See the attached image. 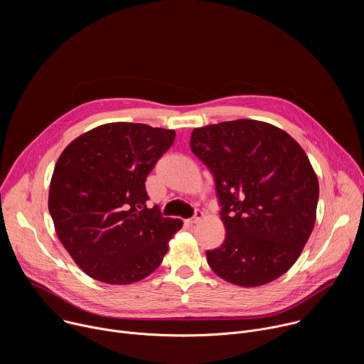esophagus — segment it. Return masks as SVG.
Instances as JSON below:
<instances>
[{
	"label": "esophagus",
	"instance_id": "1",
	"mask_svg": "<svg viewBox=\"0 0 364 364\" xmlns=\"http://www.w3.org/2000/svg\"><path fill=\"white\" fill-rule=\"evenodd\" d=\"M203 218H204V213H203L201 210H196L194 216H193L191 219H188V220H187V223H188V225H194V223H198V222H200Z\"/></svg>",
	"mask_w": 364,
	"mask_h": 364
}]
</instances>
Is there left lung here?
Returning <instances> with one entry per match:
<instances>
[{
	"label": "left lung",
	"mask_w": 364,
	"mask_h": 364,
	"mask_svg": "<svg viewBox=\"0 0 364 364\" xmlns=\"http://www.w3.org/2000/svg\"><path fill=\"white\" fill-rule=\"evenodd\" d=\"M190 148L215 176L226 228L207 264L222 279L259 287L284 275L316 225L318 178L285 131L237 119L196 128Z\"/></svg>",
	"instance_id": "1"
}]
</instances>
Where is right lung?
Returning a JSON list of instances; mask_svg holds the SVG:
<instances>
[{
    "mask_svg": "<svg viewBox=\"0 0 364 364\" xmlns=\"http://www.w3.org/2000/svg\"><path fill=\"white\" fill-rule=\"evenodd\" d=\"M176 138L173 129L112 122L72 141L48 190L56 233L90 278L128 285L157 269L183 226L148 209L146 176Z\"/></svg>",
    "mask_w": 364,
    "mask_h": 364,
    "instance_id": "1",
    "label": "right lung"
}]
</instances>
